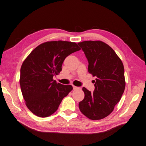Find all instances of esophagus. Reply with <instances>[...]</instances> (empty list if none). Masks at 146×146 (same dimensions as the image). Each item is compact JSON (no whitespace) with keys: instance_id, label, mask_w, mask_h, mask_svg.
I'll return each instance as SVG.
<instances>
[{"instance_id":"esophagus-1","label":"esophagus","mask_w":146,"mask_h":146,"mask_svg":"<svg viewBox=\"0 0 146 146\" xmlns=\"http://www.w3.org/2000/svg\"><path fill=\"white\" fill-rule=\"evenodd\" d=\"M73 89H76L78 88V87H76V86H73Z\"/></svg>"}]
</instances>
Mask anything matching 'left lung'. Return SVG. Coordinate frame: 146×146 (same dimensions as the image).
Instances as JSON below:
<instances>
[{"mask_svg":"<svg viewBox=\"0 0 146 146\" xmlns=\"http://www.w3.org/2000/svg\"><path fill=\"white\" fill-rule=\"evenodd\" d=\"M88 60L89 73L96 76L93 93L83 87L84 98L79 103L82 113L91 120L105 118L113 111L125 87L122 60L102 41L78 43Z\"/></svg>","mask_w":146,"mask_h":146,"instance_id":"1","label":"left lung"}]
</instances>
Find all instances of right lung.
Returning a JSON list of instances; mask_svg holds the SVG:
<instances>
[{
	"label": "right lung",
	"mask_w": 146,
	"mask_h": 146,
	"mask_svg": "<svg viewBox=\"0 0 146 146\" xmlns=\"http://www.w3.org/2000/svg\"><path fill=\"white\" fill-rule=\"evenodd\" d=\"M81 48L76 43L47 41L38 45L22 64L19 83L25 103L33 114L46 117L57 110L63 98L73 89L53 80L62 71L65 58Z\"/></svg>",
	"instance_id": "right-lung-1"
}]
</instances>
